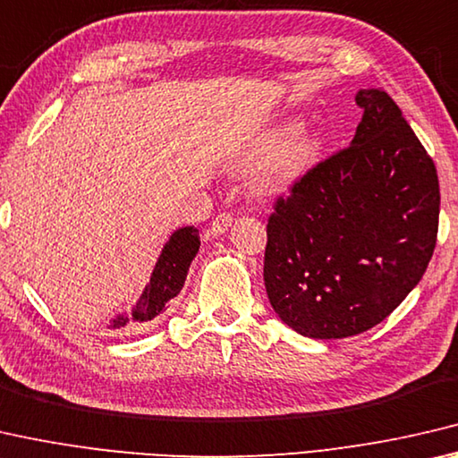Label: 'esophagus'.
I'll list each match as a JSON object with an SVG mask.
<instances>
[{
  "instance_id": "1",
  "label": "esophagus",
  "mask_w": 458,
  "mask_h": 458,
  "mask_svg": "<svg viewBox=\"0 0 458 458\" xmlns=\"http://www.w3.org/2000/svg\"><path fill=\"white\" fill-rule=\"evenodd\" d=\"M231 223H233V215H231L229 211H223V213H219L213 219V223H211V229H208V233H211L213 237H216V235H223L225 231H227L229 227H231Z\"/></svg>"
}]
</instances>
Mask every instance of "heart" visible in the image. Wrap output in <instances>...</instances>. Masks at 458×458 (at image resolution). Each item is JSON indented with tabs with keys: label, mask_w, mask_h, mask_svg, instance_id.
<instances>
[{
	"label": "heart",
	"mask_w": 458,
	"mask_h": 458,
	"mask_svg": "<svg viewBox=\"0 0 458 458\" xmlns=\"http://www.w3.org/2000/svg\"><path fill=\"white\" fill-rule=\"evenodd\" d=\"M300 123L290 122L269 130L245 149L237 160V168L247 170L266 164L256 178L259 194L286 191L302 172L310 166L318 152V140L312 136L296 138Z\"/></svg>",
	"instance_id": "1"
}]
</instances>
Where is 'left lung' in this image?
<instances>
[{
    "label": "left lung",
    "instance_id": "1",
    "mask_svg": "<svg viewBox=\"0 0 458 458\" xmlns=\"http://www.w3.org/2000/svg\"><path fill=\"white\" fill-rule=\"evenodd\" d=\"M351 146L314 164L267 216L269 304L296 333L344 339L389 317L422 280L438 235L432 158L392 97L363 89Z\"/></svg>",
    "mask_w": 458,
    "mask_h": 458
}]
</instances>
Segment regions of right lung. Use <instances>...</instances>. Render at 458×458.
Listing matches in <instances>:
<instances>
[{
	"label": "right lung",
	"instance_id": "add662e5",
	"mask_svg": "<svg viewBox=\"0 0 458 458\" xmlns=\"http://www.w3.org/2000/svg\"><path fill=\"white\" fill-rule=\"evenodd\" d=\"M200 247V235L194 227L178 229L170 242L164 245L162 256L156 264L152 278H149L148 288L141 294L136 310L131 317L119 314L117 318L111 322L114 331H125V328L133 327V322H148L158 317L162 310L168 309V302L174 298L184 286L186 274H189V266L192 258L197 256Z\"/></svg>",
	"mask_w": 458,
	"mask_h": 458
}]
</instances>
